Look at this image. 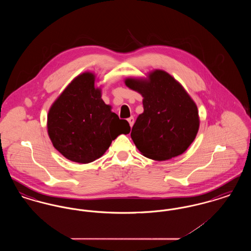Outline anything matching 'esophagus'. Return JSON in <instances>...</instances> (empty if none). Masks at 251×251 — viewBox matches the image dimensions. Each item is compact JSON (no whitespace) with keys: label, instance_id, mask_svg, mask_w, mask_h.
<instances>
[{"label":"esophagus","instance_id":"34e87169","mask_svg":"<svg viewBox=\"0 0 251 251\" xmlns=\"http://www.w3.org/2000/svg\"><path fill=\"white\" fill-rule=\"evenodd\" d=\"M128 122L130 123V126H131V127H132V125H133V123H134V119H133V117L129 118V119H128Z\"/></svg>","mask_w":251,"mask_h":251}]
</instances>
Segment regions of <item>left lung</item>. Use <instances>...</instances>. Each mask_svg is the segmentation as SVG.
I'll list each match as a JSON object with an SVG mask.
<instances>
[{
  "instance_id": "1",
  "label": "left lung",
  "mask_w": 251,
  "mask_h": 251,
  "mask_svg": "<svg viewBox=\"0 0 251 251\" xmlns=\"http://www.w3.org/2000/svg\"><path fill=\"white\" fill-rule=\"evenodd\" d=\"M124 83L143 97L144 112L131 132L141 154L155 161L182 154L200 128L197 104L184 87L162 70L148 72L146 77H128Z\"/></svg>"
}]
</instances>
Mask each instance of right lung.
Here are the masks:
<instances>
[{
	"mask_svg": "<svg viewBox=\"0 0 251 251\" xmlns=\"http://www.w3.org/2000/svg\"><path fill=\"white\" fill-rule=\"evenodd\" d=\"M96 75L76 76L50 108L47 130L53 147L68 160L88 164L103 155L120 134H128V121L120 120L101 99Z\"/></svg>",
	"mask_w": 251,
	"mask_h": 251,
	"instance_id": "obj_1",
	"label": "right lung"
}]
</instances>
